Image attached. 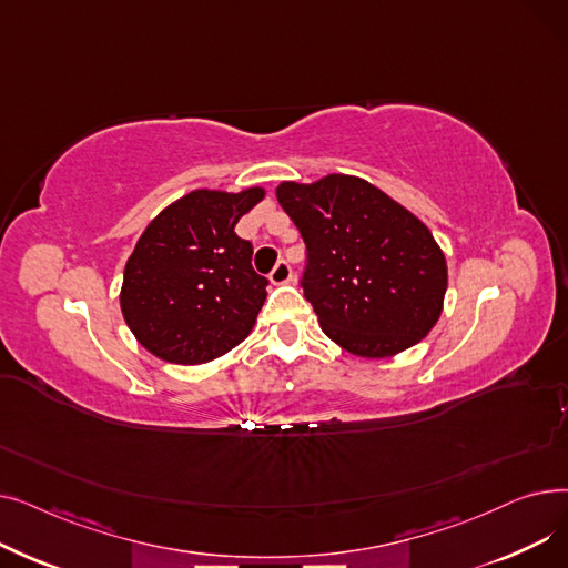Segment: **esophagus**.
Returning a JSON list of instances; mask_svg holds the SVG:
<instances>
[{
	"label": "esophagus",
	"instance_id": "esophagus-1",
	"mask_svg": "<svg viewBox=\"0 0 568 568\" xmlns=\"http://www.w3.org/2000/svg\"><path fill=\"white\" fill-rule=\"evenodd\" d=\"M268 278H272V283L276 285H283V283H290L292 281V266L287 260H278L276 266L272 268V274H268Z\"/></svg>",
	"mask_w": 568,
	"mask_h": 568
}]
</instances>
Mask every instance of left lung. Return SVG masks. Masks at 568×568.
Returning a JSON list of instances; mask_svg holds the SVG:
<instances>
[{"mask_svg":"<svg viewBox=\"0 0 568 568\" xmlns=\"http://www.w3.org/2000/svg\"><path fill=\"white\" fill-rule=\"evenodd\" d=\"M306 244L304 296L322 332L366 359L419 343L439 317L446 260L430 230L359 176L276 189Z\"/></svg>","mask_w":568,"mask_h":568,"instance_id":"obj_1","label":"left lung"}]
</instances>
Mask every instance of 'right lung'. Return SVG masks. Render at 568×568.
Returning <instances> with one entry per match:
<instances>
[{
    "instance_id": "1",
    "label": "right lung",
    "mask_w": 568,
    "mask_h": 568,
    "mask_svg": "<svg viewBox=\"0 0 568 568\" xmlns=\"http://www.w3.org/2000/svg\"><path fill=\"white\" fill-rule=\"evenodd\" d=\"M262 197V189L193 191L138 239L119 302L133 336L159 359L204 364L251 334L268 281L234 225Z\"/></svg>"
}]
</instances>
